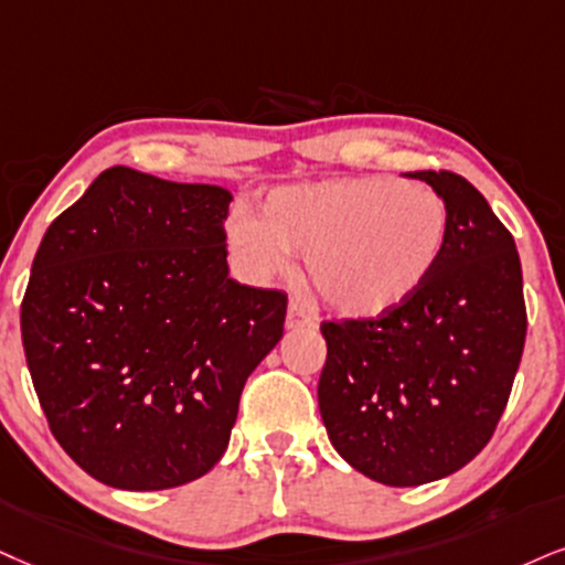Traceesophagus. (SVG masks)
<instances>
[{"label":"esophagus","instance_id":"34e87169","mask_svg":"<svg viewBox=\"0 0 565 565\" xmlns=\"http://www.w3.org/2000/svg\"><path fill=\"white\" fill-rule=\"evenodd\" d=\"M285 327L288 330H301V327H317V319L303 309L301 303L288 306V317H285Z\"/></svg>","mask_w":565,"mask_h":565}]
</instances>
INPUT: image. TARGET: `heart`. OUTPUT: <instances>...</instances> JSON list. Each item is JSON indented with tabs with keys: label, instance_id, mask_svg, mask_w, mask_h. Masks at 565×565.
Instances as JSON below:
<instances>
[{
	"label": "heart",
	"instance_id": "heart-1",
	"mask_svg": "<svg viewBox=\"0 0 565 565\" xmlns=\"http://www.w3.org/2000/svg\"><path fill=\"white\" fill-rule=\"evenodd\" d=\"M440 193L398 178H338L271 191L262 217H235L227 243L243 269L271 280L303 254L306 280L345 317L387 315L419 290L448 243Z\"/></svg>",
	"mask_w": 565,
	"mask_h": 565
}]
</instances>
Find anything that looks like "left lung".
Instances as JSON below:
<instances>
[{"label": "left lung", "instance_id": "1", "mask_svg": "<svg viewBox=\"0 0 565 565\" xmlns=\"http://www.w3.org/2000/svg\"><path fill=\"white\" fill-rule=\"evenodd\" d=\"M448 201L440 262L387 315L322 322L319 411L353 469L390 487L463 469L503 416L526 340L513 235L469 180L408 172Z\"/></svg>", "mask_w": 565, "mask_h": 565}]
</instances>
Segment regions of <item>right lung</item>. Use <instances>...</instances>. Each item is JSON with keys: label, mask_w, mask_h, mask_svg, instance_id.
Returning <instances> with one entry per match:
<instances>
[{"label": "right lung", "mask_w": 565, "mask_h": 565, "mask_svg": "<svg viewBox=\"0 0 565 565\" xmlns=\"http://www.w3.org/2000/svg\"><path fill=\"white\" fill-rule=\"evenodd\" d=\"M230 201L120 164L44 233L20 306L25 361L52 435L104 484L204 477L280 343L288 296L227 277Z\"/></svg>", "instance_id": "1"}]
</instances>
